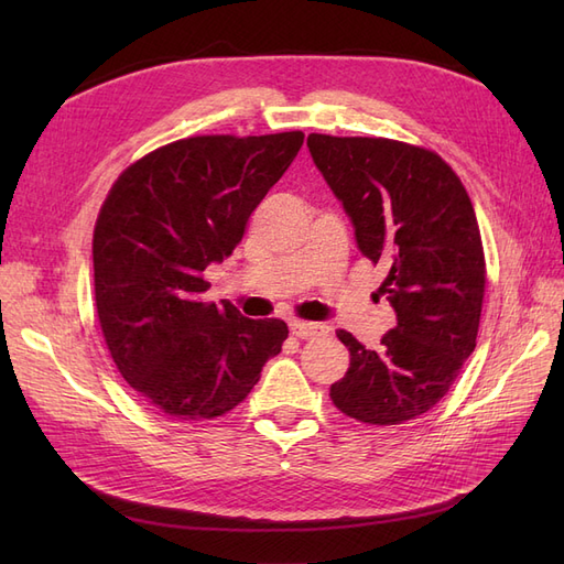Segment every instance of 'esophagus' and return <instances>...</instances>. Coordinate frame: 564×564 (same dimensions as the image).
Here are the masks:
<instances>
[{
  "label": "esophagus",
  "mask_w": 564,
  "mask_h": 564,
  "mask_svg": "<svg viewBox=\"0 0 564 564\" xmlns=\"http://www.w3.org/2000/svg\"><path fill=\"white\" fill-rule=\"evenodd\" d=\"M289 329H292V334L294 336H299V338H311V336H317V334H322L324 329V324H317V322H303V319H292L289 322Z\"/></svg>",
  "instance_id": "esophagus-1"
}]
</instances>
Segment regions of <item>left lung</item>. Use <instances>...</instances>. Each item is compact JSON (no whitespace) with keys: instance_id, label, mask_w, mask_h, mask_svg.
I'll use <instances>...</instances> for the list:
<instances>
[{"instance_id":"left-lung-1","label":"left lung","mask_w":564,"mask_h":564,"mask_svg":"<svg viewBox=\"0 0 564 564\" xmlns=\"http://www.w3.org/2000/svg\"><path fill=\"white\" fill-rule=\"evenodd\" d=\"M308 148L357 247L388 268L379 292L398 317L379 350L336 332L350 367L329 395L362 423L416 419L447 395L475 350L485 253L470 197L445 160L416 145L311 133Z\"/></svg>"}]
</instances>
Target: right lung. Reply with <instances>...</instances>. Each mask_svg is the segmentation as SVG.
<instances>
[{"label":"right lung","instance_id":"right-lung-1","mask_svg":"<svg viewBox=\"0 0 564 564\" xmlns=\"http://www.w3.org/2000/svg\"><path fill=\"white\" fill-rule=\"evenodd\" d=\"M301 131L195 135L131 164L94 230L96 311L124 381L166 416H224L289 336L207 303L202 278L242 242L247 220L299 155Z\"/></svg>","mask_w":564,"mask_h":564}]
</instances>
